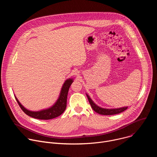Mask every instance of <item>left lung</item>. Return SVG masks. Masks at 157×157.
I'll return each instance as SVG.
<instances>
[{"label":"left lung","instance_id":"left-lung-1","mask_svg":"<svg viewBox=\"0 0 157 157\" xmlns=\"http://www.w3.org/2000/svg\"><path fill=\"white\" fill-rule=\"evenodd\" d=\"M87 98L88 99V101L91 104V107L97 113L101 114V115H105V116H109V115H114V114H117L119 113H122L123 111L125 110L128 107H122L120 108H115V109H105V108H102L98 105H96L94 101L91 99V98L89 97V96L86 94Z\"/></svg>","mask_w":157,"mask_h":157}]
</instances>
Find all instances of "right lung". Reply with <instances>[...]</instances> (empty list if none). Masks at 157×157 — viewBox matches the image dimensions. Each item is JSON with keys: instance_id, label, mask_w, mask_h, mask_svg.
I'll use <instances>...</instances> for the list:
<instances>
[{"instance_id": "obj_1", "label": "right lung", "mask_w": 157, "mask_h": 157, "mask_svg": "<svg viewBox=\"0 0 157 157\" xmlns=\"http://www.w3.org/2000/svg\"><path fill=\"white\" fill-rule=\"evenodd\" d=\"M73 82V78L67 79L60 91V93L57 101L51 107L47 109H42L38 111H32L26 109L24 105H22L19 102L18 99L15 96V98L21 109L24 113L35 119H41V120H49L56 118L62 114L66 107V102H67V96H68V93L70 87L72 82Z\"/></svg>"}]
</instances>
